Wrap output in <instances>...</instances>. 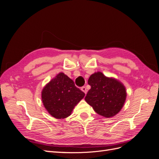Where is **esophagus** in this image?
<instances>
[{
  "mask_svg": "<svg viewBox=\"0 0 159 159\" xmlns=\"http://www.w3.org/2000/svg\"><path fill=\"white\" fill-rule=\"evenodd\" d=\"M81 91H84L85 94L87 93V91H87V89H86V88H85V87H82V88H81Z\"/></svg>",
  "mask_w": 159,
  "mask_h": 159,
  "instance_id": "obj_1",
  "label": "esophagus"
}]
</instances>
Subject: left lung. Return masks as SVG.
<instances>
[{
	"label": "left lung",
	"mask_w": 159,
	"mask_h": 159,
	"mask_svg": "<svg viewBox=\"0 0 159 159\" xmlns=\"http://www.w3.org/2000/svg\"><path fill=\"white\" fill-rule=\"evenodd\" d=\"M88 84L91 89L85 100L98 114L110 118L121 110L126 100L127 91L121 81L98 71L90 75Z\"/></svg>",
	"instance_id": "8db88e82"
}]
</instances>
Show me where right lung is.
<instances>
[{
    "instance_id": "right-lung-1",
    "label": "right lung",
    "mask_w": 159,
    "mask_h": 159,
    "mask_svg": "<svg viewBox=\"0 0 159 159\" xmlns=\"http://www.w3.org/2000/svg\"><path fill=\"white\" fill-rule=\"evenodd\" d=\"M85 96L75 87L74 81L60 72L48 83L42 91L43 105L52 117L61 119L69 117Z\"/></svg>"
}]
</instances>
